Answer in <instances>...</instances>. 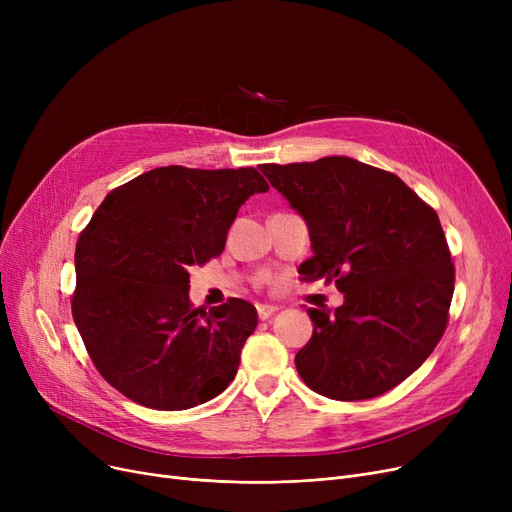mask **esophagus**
<instances>
[{"mask_svg":"<svg viewBox=\"0 0 512 512\" xmlns=\"http://www.w3.org/2000/svg\"><path fill=\"white\" fill-rule=\"evenodd\" d=\"M276 311H278V307H276V305H257V315H259V319L272 317Z\"/></svg>","mask_w":512,"mask_h":512,"instance_id":"esophagus-1","label":"esophagus"}]
</instances>
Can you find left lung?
<instances>
[{
  "instance_id": "left-lung-1",
  "label": "left lung",
  "mask_w": 512,
  "mask_h": 512,
  "mask_svg": "<svg viewBox=\"0 0 512 512\" xmlns=\"http://www.w3.org/2000/svg\"><path fill=\"white\" fill-rule=\"evenodd\" d=\"M261 172L309 226L303 280H334L344 294L334 313L307 309L313 336L294 357L303 382L334 400L392 390L432 355L448 324L454 265L438 213L396 174L353 157Z\"/></svg>"
}]
</instances>
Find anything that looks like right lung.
<instances>
[{"label":"right lung","mask_w":512,"mask_h":512,"mask_svg":"<svg viewBox=\"0 0 512 512\" xmlns=\"http://www.w3.org/2000/svg\"><path fill=\"white\" fill-rule=\"evenodd\" d=\"M270 191L255 168L166 166L114 188L80 232L72 317L105 382L157 411H184L224 392L257 309L188 299V267L222 255L238 207Z\"/></svg>","instance_id":"right-lung-1"}]
</instances>
